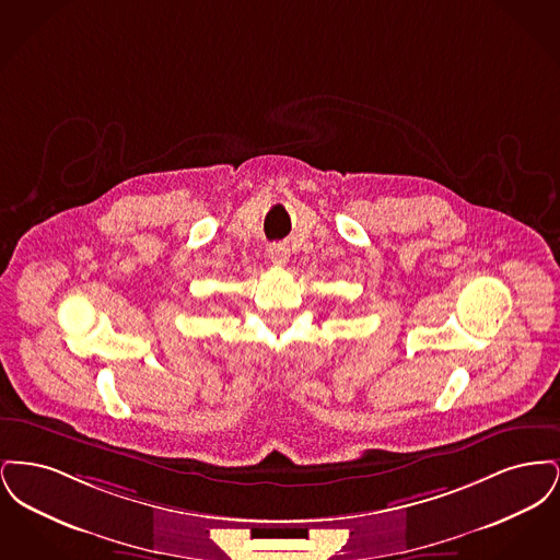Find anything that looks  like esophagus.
I'll use <instances>...</instances> for the list:
<instances>
[{
  "instance_id": "1",
  "label": "esophagus",
  "mask_w": 560,
  "mask_h": 560,
  "mask_svg": "<svg viewBox=\"0 0 560 560\" xmlns=\"http://www.w3.org/2000/svg\"><path fill=\"white\" fill-rule=\"evenodd\" d=\"M268 258L275 265H285L290 258V249L285 247V243H272V245H268Z\"/></svg>"
}]
</instances>
